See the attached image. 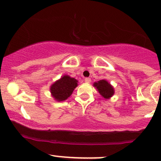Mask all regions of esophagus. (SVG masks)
<instances>
[{"mask_svg":"<svg viewBox=\"0 0 161 161\" xmlns=\"http://www.w3.org/2000/svg\"><path fill=\"white\" fill-rule=\"evenodd\" d=\"M85 82L90 83V82H91V79H90V78H86V79H85Z\"/></svg>","mask_w":161,"mask_h":161,"instance_id":"1","label":"esophagus"}]
</instances>
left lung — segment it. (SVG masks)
Segmentation results:
<instances>
[{
    "label": "left lung",
    "instance_id": "obj_1",
    "mask_svg": "<svg viewBox=\"0 0 161 161\" xmlns=\"http://www.w3.org/2000/svg\"><path fill=\"white\" fill-rule=\"evenodd\" d=\"M99 92L100 95L105 99H109L114 94V87L105 79L100 80L97 82H95L93 85Z\"/></svg>",
    "mask_w": 161,
    "mask_h": 161
}]
</instances>
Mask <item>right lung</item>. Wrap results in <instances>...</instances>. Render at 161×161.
<instances>
[{
    "instance_id": "right-lung-1",
    "label": "right lung",
    "mask_w": 161,
    "mask_h": 161,
    "mask_svg": "<svg viewBox=\"0 0 161 161\" xmlns=\"http://www.w3.org/2000/svg\"><path fill=\"white\" fill-rule=\"evenodd\" d=\"M78 86V81L65 75L55 82L50 88L51 95L57 101H65Z\"/></svg>"
}]
</instances>
